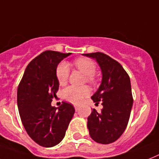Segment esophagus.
<instances>
[{"label":"esophagus","mask_w":159,"mask_h":159,"mask_svg":"<svg viewBox=\"0 0 159 159\" xmlns=\"http://www.w3.org/2000/svg\"><path fill=\"white\" fill-rule=\"evenodd\" d=\"M74 107H75L76 111H78V109H79V106H78V105H74Z\"/></svg>","instance_id":"obj_1"}]
</instances>
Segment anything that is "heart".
I'll return each instance as SVG.
<instances>
[{
    "instance_id": "1",
    "label": "heart",
    "mask_w": 159,
    "mask_h": 159,
    "mask_svg": "<svg viewBox=\"0 0 159 159\" xmlns=\"http://www.w3.org/2000/svg\"><path fill=\"white\" fill-rule=\"evenodd\" d=\"M74 66L86 75V82L95 83V72L96 69L95 63L87 58H79L73 62ZM56 77L60 85H64L68 82L69 76V68L65 62H61L56 68ZM91 93V89L87 86H68L63 91V97L73 104H79Z\"/></svg>"
}]
</instances>
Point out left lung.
<instances>
[{"mask_svg":"<svg viewBox=\"0 0 159 159\" xmlns=\"http://www.w3.org/2000/svg\"><path fill=\"white\" fill-rule=\"evenodd\" d=\"M93 58L102 71V82L91 96L97 105H103L100 112L93 109L88 117L87 127L92 140L102 144L113 143L122 135L128 124L133 104L131 81L122 66L102 52L83 54Z\"/></svg>","mask_w":159,"mask_h":159,"instance_id":"8db88e82","label":"left lung"}]
</instances>
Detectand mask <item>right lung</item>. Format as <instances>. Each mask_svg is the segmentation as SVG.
I'll use <instances>...</instances> for the list:
<instances>
[{"mask_svg": "<svg viewBox=\"0 0 159 159\" xmlns=\"http://www.w3.org/2000/svg\"><path fill=\"white\" fill-rule=\"evenodd\" d=\"M70 54L42 52L28 64L18 86L17 104L22 123L28 135L41 146L59 144L75 113L73 104L67 102H62L58 109L51 106L59 86L56 68Z\"/></svg>", "mask_w": 159, "mask_h": 159, "instance_id": "right-lung-1", "label": "right lung"}]
</instances>
